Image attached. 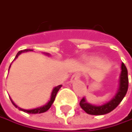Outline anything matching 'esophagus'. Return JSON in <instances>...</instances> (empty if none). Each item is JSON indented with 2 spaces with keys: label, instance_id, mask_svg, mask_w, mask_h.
<instances>
[{
  "label": "esophagus",
  "instance_id": "34e87169",
  "mask_svg": "<svg viewBox=\"0 0 132 132\" xmlns=\"http://www.w3.org/2000/svg\"><path fill=\"white\" fill-rule=\"evenodd\" d=\"M80 78V76L78 75V74H74L72 76V78L70 79V81L72 83V82H75L76 81H77L78 79Z\"/></svg>",
  "mask_w": 132,
  "mask_h": 132
}]
</instances>
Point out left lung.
I'll return each mask as SVG.
<instances>
[{"instance_id": "obj_1", "label": "left lung", "mask_w": 132, "mask_h": 132, "mask_svg": "<svg viewBox=\"0 0 132 132\" xmlns=\"http://www.w3.org/2000/svg\"><path fill=\"white\" fill-rule=\"evenodd\" d=\"M122 72L119 78V85L116 94L109 102L103 104L101 106H95L88 103L86 101L85 98L83 97L79 103L80 106L90 115H104L109 113L113 111L115 108L121 103L124 97L126 96L128 88V70L125 64L122 63Z\"/></svg>"}]
</instances>
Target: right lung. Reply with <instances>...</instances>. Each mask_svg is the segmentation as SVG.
<instances>
[{
    "instance_id": "add662e5",
    "label": "right lung",
    "mask_w": 132,
    "mask_h": 132,
    "mask_svg": "<svg viewBox=\"0 0 132 132\" xmlns=\"http://www.w3.org/2000/svg\"><path fill=\"white\" fill-rule=\"evenodd\" d=\"M32 51V50H29V49H26V50H23V51H19L17 54H16V57H15V59H16L17 57H18V56L19 54H21L22 53H24V52H27V51ZM14 59V60H15ZM10 66H11V64H10ZM10 67H9V69H10ZM62 87V85H58V86H56V87H55L53 90H52V93H51V100L49 101V102L47 103H46L45 105H44V106H42L41 107H38V108H35V109H32V110H24V109H21V108H19V109L20 110H22V111H23V112H25V113H31V114H36V113H44V112H46V111H47L50 108H51V105L53 104V103H54V100H55V97H56V94H57V92H58V90H60V88ZM10 101L12 102V103L16 106V107H18L12 101V100L10 99Z\"/></svg>"
}]
</instances>
